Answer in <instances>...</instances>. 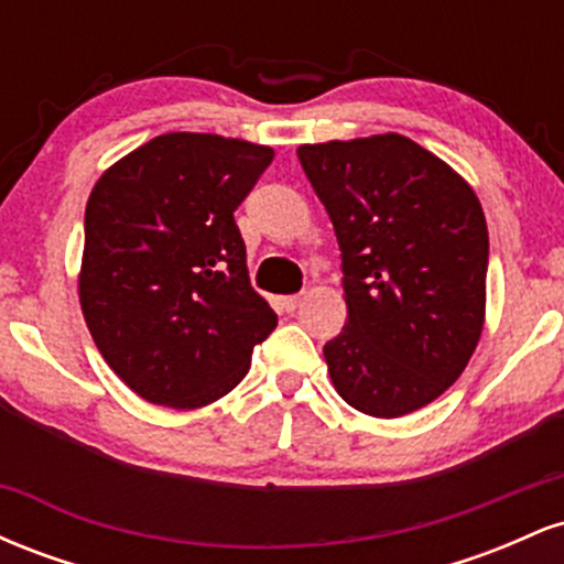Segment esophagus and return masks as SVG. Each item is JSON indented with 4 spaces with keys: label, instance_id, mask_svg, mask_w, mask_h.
I'll use <instances>...</instances> for the list:
<instances>
[{
    "label": "esophagus",
    "instance_id": "1",
    "mask_svg": "<svg viewBox=\"0 0 564 564\" xmlns=\"http://www.w3.org/2000/svg\"><path fill=\"white\" fill-rule=\"evenodd\" d=\"M302 304V294H291V296H283V307H286V313H294L296 307Z\"/></svg>",
    "mask_w": 564,
    "mask_h": 564
}]
</instances>
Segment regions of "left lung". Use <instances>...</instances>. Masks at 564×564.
Listing matches in <instances>:
<instances>
[{"mask_svg": "<svg viewBox=\"0 0 564 564\" xmlns=\"http://www.w3.org/2000/svg\"><path fill=\"white\" fill-rule=\"evenodd\" d=\"M296 156L341 251L347 326L323 347L336 392L368 416H405L462 377L480 339V200L403 134L302 145Z\"/></svg>", "mask_w": 564, "mask_h": 564, "instance_id": "1", "label": "left lung"}]
</instances>
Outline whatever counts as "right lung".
I'll list each match as a JSON object with an SVG mask.
<instances>
[{
	"instance_id": "right-lung-1",
	"label": "right lung",
	"mask_w": 564,
	"mask_h": 564,
	"mask_svg": "<svg viewBox=\"0 0 564 564\" xmlns=\"http://www.w3.org/2000/svg\"><path fill=\"white\" fill-rule=\"evenodd\" d=\"M273 148L172 132L97 180L79 300L97 349L156 405L198 408L246 377L278 315L251 289L232 212Z\"/></svg>"
}]
</instances>
